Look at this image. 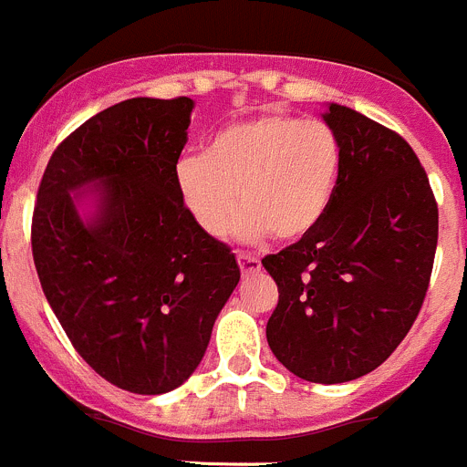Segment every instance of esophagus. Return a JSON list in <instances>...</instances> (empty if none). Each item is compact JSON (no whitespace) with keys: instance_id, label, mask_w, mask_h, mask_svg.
<instances>
[{"instance_id":"esophagus-1","label":"esophagus","mask_w":467,"mask_h":467,"mask_svg":"<svg viewBox=\"0 0 467 467\" xmlns=\"http://www.w3.org/2000/svg\"><path fill=\"white\" fill-rule=\"evenodd\" d=\"M236 259H238V266H241L243 275H250V273L262 271V262H259L256 256L245 254V252H236Z\"/></svg>"}]
</instances>
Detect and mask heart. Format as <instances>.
Returning a JSON list of instances; mask_svg holds the SVG:
<instances>
[{
	"instance_id": "b5f03b06",
	"label": "heart",
	"mask_w": 467,
	"mask_h": 467,
	"mask_svg": "<svg viewBox=\"0 0 467 467\" xmlns=\"http://www.w3.org/2000/svg\"><path fill=\"white\" fill-rule=\"evenodd\" d=\"M342 140L322 119L264 113L215 131L205 152L175 164V190L208 236L229 231L262 243L301 241L317 229L336 196Z\"/></svg>"
}]
</instances>
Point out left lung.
<instances>
[{
    "label": "left lung",
    "mask_w": 467,
    "mask_h": 467,
    "mask_svg": "<svg viewBox=\"0 0 467 467\" xmlns=\"http://www.w3.org/2000/svg\"><path fill=\"white\" fill-rule=\"evenodd\" d=\"M324 122L342 140L336 196L317 229L262 264L275 280L268 348L296 378L340 384L382 366L429 292L438 203L408 140L348 106Z\"/></svg>",
    "instance_id": "obj_1"
}]
</instances>
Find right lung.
Segmentation results:
<instances>
[{
    "label": "right lung",
    "mask_w": 467,
    "mask_h": 467,
    "mask_svg": "<svg viewBox=\"0 0 467 467\" xmlns=\"http://www.w3.org/2000/svg\"><path fill=\"white\" fill-rule=\"evenodd\" d=\"M192 109L190 97H136L97 113L55 148L34 203V266L55 317L94 373L143 396L194 373L241 280L175 190Z\"/></svg>",
    "instance_id": "add662e5"
}]
</instances>
